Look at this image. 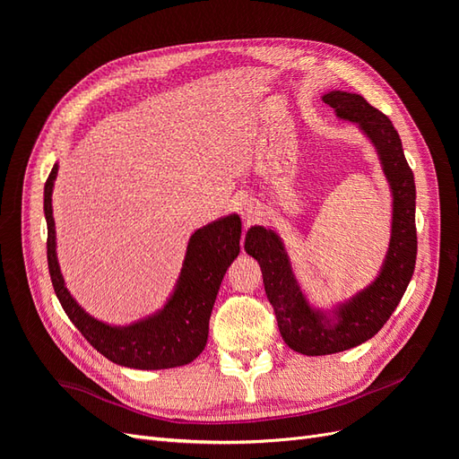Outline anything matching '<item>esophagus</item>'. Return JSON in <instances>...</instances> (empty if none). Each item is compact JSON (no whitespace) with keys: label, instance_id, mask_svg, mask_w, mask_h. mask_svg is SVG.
<instances>
[{"label":"esophagus","instance_id":"esophagus-1","mask_svg":"<svg viewBox=\"0 0 459 459\" xmlns=\"http://www.w3.org/2000/svg\"><path fill=\"white\" fill-rule=\"evenodd\" d=\"M238 208H239V214H241L245 224H253V221H256L260 218V204L251 197H243L238 203Z\"/></svg>","mask_w":459,"mask_h":459}]
</instances>
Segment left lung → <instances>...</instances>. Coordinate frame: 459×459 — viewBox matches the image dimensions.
<instances>
[{"label": "left lung", "instance_id": "8db88e82", "mask_svg": "<svg viewBox=\"0 0 459 459\" xmlns=\"http://www.w3.org/2000/svg\"><path fill=\"white\" fill-rule=\"evenodd\" d=\"M322 100L333 107L339 120L354 122L368 137L391 189L393 214L391 238L379 273L351 299L331 308H317L310 302L280 233L264 226L247 231L245 251L260 264L264 290L273 307L281 337L289 349L307 356L349 351L379 333L406 293L418 255L413 172L393 122L352 91L333 90L324 93Z\"/></svg>", "mask_w": 459, "mask_h": 459}]
</instances>
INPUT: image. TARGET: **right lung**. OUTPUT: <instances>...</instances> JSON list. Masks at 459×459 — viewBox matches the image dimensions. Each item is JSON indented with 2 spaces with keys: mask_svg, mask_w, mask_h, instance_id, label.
I'll return each instance as SVG.
<instances>
[{
  "mask_svg": "<svg viewBox=\"0 0 459 459\" xmlns=\"http://www.w3.org/2000/svg\"><path fill=\"white\" fill-rule=\"evenodd\" d=\"M59 164L55 162L44 187L48 221V266L63 310L82 335L110 362L134 369H169L193 362L206 346L208 319L221 280L239 255L241 218L228 214L191 235L182 270L162 308L126 325H110L80 307L66 289L57 260V235L51 195Z\"/></svg>",
  "mask_w": 459,
  "mask_h": 459,
  "instance_id": "1",
  "label": "right lung"
}]
</instances>
